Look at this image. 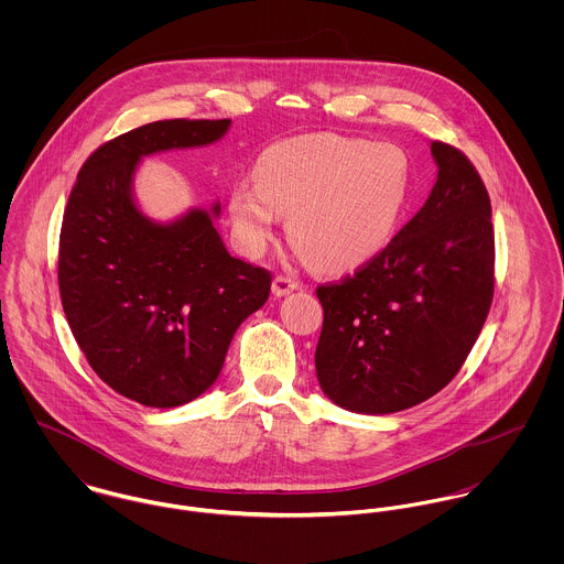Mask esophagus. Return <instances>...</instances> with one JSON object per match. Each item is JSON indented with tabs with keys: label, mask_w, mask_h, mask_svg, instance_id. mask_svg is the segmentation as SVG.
<instances>
[{
	"label": "esophagus",
	"mask_w": 564,
	"mask_h": 564,
	"mask_svg": "<svg viewBox=\"0 0 564 564\" xmlns=\"http://www.w3.org/2000/svg\"><path fill=\"white\" fill-rule=\"evenodd\" d=\"M295 289H297V282L291 280V278H284V275H278V278L273 280V284H271V291H273L275 297H284V295L293 293Z\"/></svg>",
	"instance_id": "obj_1"
}]
</instances>
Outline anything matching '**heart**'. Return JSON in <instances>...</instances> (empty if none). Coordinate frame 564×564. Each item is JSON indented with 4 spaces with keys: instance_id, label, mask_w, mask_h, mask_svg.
I'll use <instances>...</instances> for the list:
<instances>
[{
    "instance_id": "obj_1",
    "label": "heart",
    "mask_w": 564,
    "mask_h": 564,
    "mask_svg": "<svg viewBox=\"0 0 564 564\" xmlns=\"http://www.w3.org/2000/svg\"><path fill=\"white\" fill-rule=\"evenodd\" d=\"M253 184L237 182L228 213L247 258H260L286 219L291 245L317 269L340 273L393 239L412 188V162L395 143L302 134L262 150Z\"/></svg>"
}]
</instances>
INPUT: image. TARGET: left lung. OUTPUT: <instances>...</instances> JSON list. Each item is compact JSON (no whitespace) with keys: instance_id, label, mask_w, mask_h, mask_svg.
<instances>
[{"instance_id":"left-lung-1","label":"left lung","mask_w":564,"mask_h":564,"mask_svg":"<svg viewBox=\"0 0 564 564\" xmlns=\"http://www.w3.org/2000/svg\"><path fill=\"white\" fill-rule=\"evenodd\" d=\"M436 182L369 264L317 289L315 351L327 400L391 414L436 395L469 356L492 300L490 199L467 156L430 143Z\"/></svg>"}]
</instances>
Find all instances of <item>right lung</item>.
<instances>
[{
  "mask_svg": "<svg viewBox=\"0 0 564 564\" xmlns=\"http://www.w3.org/2000/svg\"><path fill=\"white\" fill-rule=\"evenodd\" d=\"M230 126H141L93 152L69 195L58 256L63 308L93 371L132 402L175 408L206 393L239 325L269 300V271L230 256L219 237V202L159 221L134 195L143 159L213 145Z\"/></svg>",
  "mask_w": 564,
  "mask_h": 564,
  "instance_id": "1",
  "label": "right lung"
}]
</instances>
